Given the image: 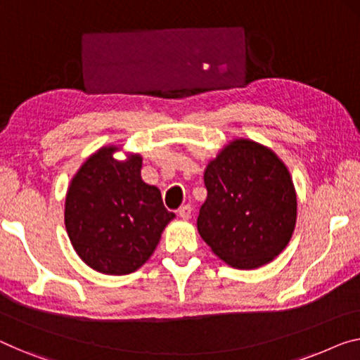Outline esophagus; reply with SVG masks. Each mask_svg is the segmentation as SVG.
<instances>
[{
	"label": "esophagus",
	"instance_id": "esophagus-1",
	"mask_svg": "<svg viewBox=\"0 0 360 360\" xmlns=\"http://www.w3.org/2000/svg\"><path fill=\"white\" fill-rule=\"evenodd\" d=\"M191 213H192V207L191 205H182L179 210H178L179 218H182V219H189L191 218Z\"/></svg>",
	"mask_w": 360,
	"mask_h": 360
}]
</instances>
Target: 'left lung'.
Returning a JSON list of instances; mask_svg holds the SVG:
<instances>
[{
  "mask_svg": "<svg viewBox=\"0 0 360 360\" xmlns=\"http://www.w3.org/2000/svg\"><path fill=\"white\" fill-rule=\"evenodd\" d=\"M207 200L197 229L229 266L270 264L296 228L297 195L278 155L249 139H234L207 165Z\"/></svg>",
  "mask_w": 360,
  "mask_h": 360,
  "instance_id": "left-lung-1",
  "label": "left lung"
}]
</instances>
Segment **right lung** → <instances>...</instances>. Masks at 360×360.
Segmentation results:
<instances>
[{
	"instance_id": "add662e5",
	"label": "right lung",
	"mask_w": 360,
	"mask_h": 360,
	"mask_svg": "<svg viewBox=\"0 0 360 360\" xmlns=\"http://www.w3.org/2000/svg\"><path fill=\"white\" fill-rule=\"evenodd\" d=\"M116 146L85 160L68 187L64 224L77 255L95 271L129 275L152 257L174 213L142 181V157L116 160Z\"/></svg>"
}]
</instances>
